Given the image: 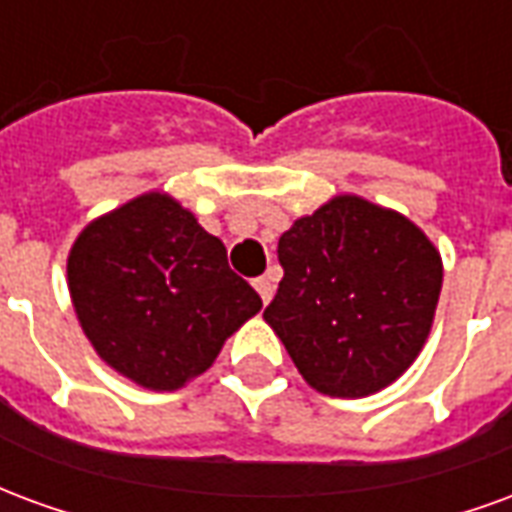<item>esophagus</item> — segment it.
Returning a JSON list of instances; mask_svg holds the SVG:
<instances>
[{"mask_svg": "<svg viewBox=\"0 0 512 512\" xmlns=\"http://www.w3.org/2000/svg\"><path fill=\"white\" fill-rule=\"evenodd\" d=\"M255 290L260 293L263 304H268V301H271V296H274V279H271V277H257L255 279Z\"/></svg>", "mask_w": 512, "mask_h": 512, "instance_id": "obj_1", "label": "esophagus"}]
</instances>
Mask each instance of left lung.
I'll return each mask as SVG.
<instances>
[{
    "label": "left lung",
    "instance_id": "obj_1",
    "mask_svg": "<svg viewBox=\"0 0 512 512\" xmlns=\"http://www.w3.org/2000/svg\"><path fill=\"white\" fill-rule=\"evenodd\" d=\"M285 277L263 318L318 392L373 395L425 343L441 257L417 224L359 197H334L282 233Z\"/></svg>",
    "mask_w": 512,
    "mask_h": 512
}]
</instances>
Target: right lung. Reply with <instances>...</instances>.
I'll list each match as a JSON object with an SVG mask.
<instances>
[{
    "instance_id": "right-lung-1",
    "label": "right lung",
    "mask_w": 512,
    "mask_h": 512,
    "mask_svg": "<svg viewBox=\"0 0 512 512\" xmlns=\"http://www.w3.org/2000/svg\"><path fill=\"white\" fill-rule=\"evenodd\" d=\"M68 288L87 340L117 373L178 389L213 365L263 301L227 249L167 194H142L84 230Z\"/></svg>"
}]
</instances>
